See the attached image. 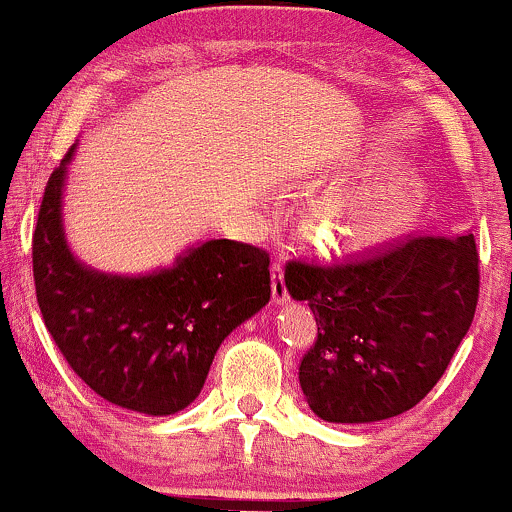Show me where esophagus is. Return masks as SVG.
Masks as SVG:
<instances>
[{"label": "esophagus", "mask_w": 512, "mask_h": 512, "mask_svg": "<svg viewBox=\"0 0 512 512\" xmlns=\"http://www.w3.org/2000/svg\"><path fill=\"white\" fill-rule=\"evenodd\" d=\"M272 301H274L276 305L289 303V289H286L284 269H281L279 262H276L274 267H272Z\"/></svg>", "instance_id": "obj_1"}]
</instances>
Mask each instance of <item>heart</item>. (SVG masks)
<instances>
[{
    "label": "heart",
    "mask_w": 512,
    "mask_h": 512,
    "mask_svg": "<svg viewBox=\"0 0 512 512\" xmlns=\"http://www.w3.org/2000/svg\"><path fill=\"white\" fill-rule=\"evenodd\" d=\"M411 202V175L402 163L332 187L310 209V226L330 248H356L390 231Z\"/></svg>",
    "instance_id": "heart-1"
}]
</instances>
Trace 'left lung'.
Segmentation results:
<instances>
[{"instance_id": "left-lung-1", "label": "left lung", "mask_w": 512, "mask_h": 512, "mask_svg": "<svg viewBox=\"0 0 512 512\" xmlns=\"http://www.w3.org/2000/svg\"><path fill=\"white\" fill-rule=\"evenodd\" d=\"M293 301L315 315L317 339L298 380L330 424L404 414L448 368L474 320L479 252L472 233H414L334 262H289Z\"/></svg>"}]
</instances>
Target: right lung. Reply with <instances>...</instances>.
Returning <instances> with one entry per match:
<instances>
[{
  "label": "right lung",
  "instance_id": "add662e5",
  "mask_svg": "<svg viewBox=\"0 0 512 512\" xmlns=\"http://www.w3.org/2000/svg\"><path fill=\"white\" fill-rule=\"evenodd\" d=\"M74 146L50 175L33 233V279L62 356L117 407L168 416L202 392L223 339L272 296L269 255L236 240H204L170 267L105 274L74 255L62 197Z\"/></svg>",
  "mask_w": 512,
  "mask_h": 512
}]
</instances>
